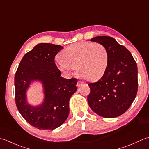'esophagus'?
I'll return each mask as SVG.
<instances>
[{"label": "esophagus", "mask_w": 149, "mask_h": 149, "mask_svg": "<svg viewBox=\"0 0 149 149\" xmlns=\"http://www.w3.org/2000/svg\"><path fill=\"white\" fill-rule=\"evenodd\" d=\"M83 84V83L82 82H80V81H78V83H77V88H80V87L82 86Z\"/></svg>", "instance_id": "34e87169"}]
</instances>
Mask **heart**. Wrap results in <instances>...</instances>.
I'll list each match as a JSON object with an SVG mask.
<instances>
[{
  "label": "heart",
  "instance_id": "1",
  "mask_svg": "<svg viewBox=\"0 0 149 149\" xmlns=\"http://www.w3.org/2000/svg\"><path fill=\"white\" fill-rule=\"evenodd\" d=\"M56 63L60 71L71 74L77 67L79 74L89 82H96L104 74L108 64L106 47L99 43L80 42L72 44L61 54Z\"/></svg>",
  "mask_w": 149,
  "mask_h": 149
}]
</instances>
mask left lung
Returning a JSON list of instances; mask_svg holds the SVG:
<instances>
[{
    "label": "left lung",
    "instance_id": "8db88e82",
    "mask_svg": "<svg viewBox=\"0 0 149 149\" xmlns=\"http://www.w3.org/2000/svg\"><path fill=\"white\" fill-rule=\"evenodd\" d=\"M106 47L108 64L102 77L88 84L90 108L106 118L120 116L135 99L137 91V67L131 53L109 36H97L90 40Z\"/></svg>",
    "mask_w": 149,
    "mask_h": 149
}]
</instances>
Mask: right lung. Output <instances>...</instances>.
Segmentation results:
<instances>
[{"instance_id": "1", "label": "right lung", "mask_w": 149, "mask_h": 149, "mask_svg": "<svg viewBox=\"0 0 149 149\" xmlns=\"http://www.w3.org/2000/svg\"><path fill=\"white\" fill-rule=\"evenodd\" d=\"M63 48L58 45L39 43L21 61L15 76V102L19 113L33 127L54 130L65 121L69 102L77 91L76 78L65 79L54 62L55 56ZM35 81L43 87L41 104L33 106L27 100V91Z\"/></svg>"}]
</instances>
